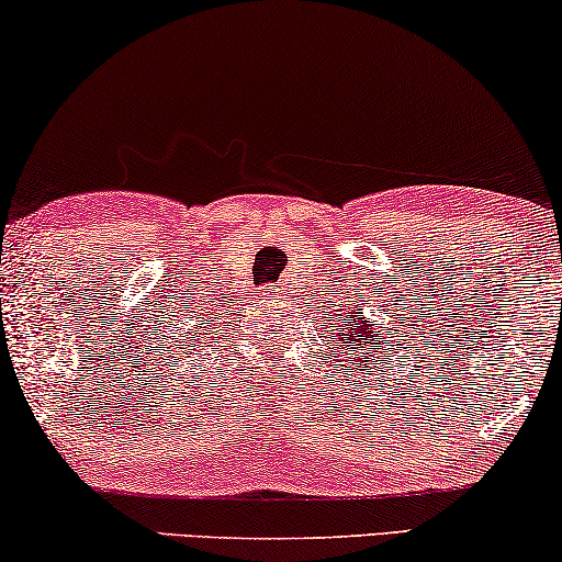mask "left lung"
Instances as JSON below:
<instances>
[{
    "label": "left lung",
    "instance_id": "obj_1",
    "mask_svg": "<svg viewBox=\"0 0 562 562\" xmlns=\"http://www.w3.org/2000/svg\"><path fill=\"white\" fill-rule=\"evenodd\" d=\"M356 322L358 325H348V327H342V325H337V335H340V340H342V335H345V329H350L348 333V340L350 342H356V345H366V340L368 337H371V350H373V356H379V348H381V337L379 335H373V327L368 325L366 322V317H363V312H356ZM348 319H350V314H348ZM329 322H333V317H329ZM327 333V329H325ZM335 340V337H333ZM350 348V345H348ZM352 356V352H350ZM363 358H366V352H363ZM386 358H391V356H386ZM356 368H360V371H368L371 373V368H379V360L375 358H371V360H360V363H356Z\"/></svg>",
    "mask_w": 562,
    "mask_h": 562
}]
</instances>
